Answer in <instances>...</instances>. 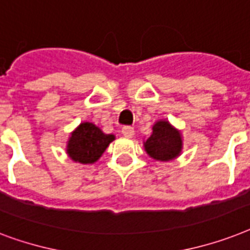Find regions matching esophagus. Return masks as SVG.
<instances>
[{"instance_id": "esophagus-1", "label": "esophagus", "mask_w": 250, "mask_h": 250, "mask_svg": "<svg viewBox=\"0 0 250 250\" xmlns=\"http://www.w3.org/2000/svg\"><path fill=\"white\" fill-rule=\"evenodd\" d=\"M121 133H123L124 137L133 138V135H134V127H131V126H124V127H123V130H121Z\"/></svg>"}]
</instances>
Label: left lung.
I'll return each instance as SVG.
<instances>
[{
  "label": "left lung",
  "mask_w": 250,
  "mask_h": 250,
  "mask_svg": "<svg viewBox=\"0 0 250 250\" xmlns=\"http://www.w3.org/2000/svg\"><path fill=\"white\" fill-rule=\"evenodd\" d=\"M143 147L151 159L170 161L181 156L183 151V137L181 130L167 120H157L152 126V134L143 141Z\"/></svg>",
  "instance_id": "left-lung-1"
}]
</instances>
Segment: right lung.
<instances>
[{
    "instance_id": "1",
    "label": "right lung",
    "mask_w": 250,
    "mask_h": 250,
    "mask_svg": "<svg viewBox=\"0 0 250 250\" xmlns=\"http://www.w3.org/2000/svg\"><path fill=\"white\" fill-rule=\"evenodd\" d=\"M112 141H115V135L105 134L95 124L85 121L71 133L65 152L75 163L94 164L101 159Z\"/></svg>"
}]
</instances>
